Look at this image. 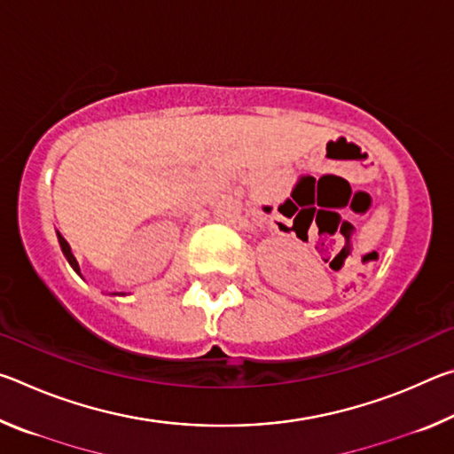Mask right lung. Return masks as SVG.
<instances>
[{
    "mask_svg": "<svg viewBox=\"0 0 454 454\" xmlns=\"http://www.w3.org/2000/svg\"><path fill=\"white\" fill-rule=\"evenodd\" d=\"M58 240H59V246H61V252H64V256L67 258V262H70V266L74 268L75 272L80 274V266H78V260L74 258V254H72V248H70V244H67V240L64 236H61L59 232H58Z\"/></svg>",
    "mask_w": 454,
    "mask_h": 454,
    "instance_id": "add662e5",
    "label": "right lung"
}]
</instances>
